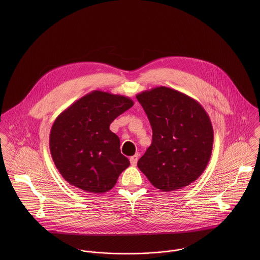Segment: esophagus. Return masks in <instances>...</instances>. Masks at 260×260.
I'll return each mask as SVG.
<instances>
[{
	"label": "esophagus",
	"mask_w": 260,
	"mask_h": 260,
	"mask_svg": "<svg viewBox=\"0 0 260 260\" xmlns=\"http://www.w3.org/2000/svg\"><path fill=\"white\" fill-rule=\"evenodd\" d=\"M137 161H138V155H137V154L134 155V156H132V157H130V163H131L132 166H136Z\"/></svg>",
	"instance_id": "34e87169"
}]
</instances>
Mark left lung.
Here are the masks:
<instances>
[{
	"mask_svg": "<svg viewBox=\"0 0 260 260\" xmlns=\"http://www.w3.org/2000/svg\"><path fill=\"white\" fill-rule=\"evenodd\" d=\"M152 127V144L138 168L163 192L190 185L205 170L212 153L213 127L193 98L160 86L136 95Z\"/></svg>",
	"mask_w": 260,
	"mask_h": 260,
	"instance_id": "obj_1",
	"label": "left lung"
}]
</instances>
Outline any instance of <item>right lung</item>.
<instances>
[{"mask_svg": "<svg viewBox=\"0 0 260 260\" xmlns=\"http://www.w3.org/2000/svg\"><path fill=\"white\" fill-rule=\"evenodd\" d=\"M133 105L129 97L95 90L56 118L50 151L68 183L89 193H104L114 187L130 162L121 154L119 137L109 127Z\"/></svg>", "mask_w": 260, "mask_h": 260, "instance_id": "1", "label": "right lung"}]
</instances>
